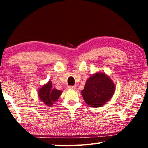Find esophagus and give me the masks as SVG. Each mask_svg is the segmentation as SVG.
Returning a JSON list of instances; mask_svg holds the SVG:
<instances>
[{"instance_id": "obj_1", "label": "esophagus", "mask_w": 148, "mask_h": 148, "mask_svg": "<svg viewBox=\"0 0 148 148\" xmlns=\"http://www.w3.org/2000/svg\"><path fill=\"white\" fill-rule=\"evenodd\" d=\"M69 89H76V86H69Z\"/></svg>"}]
</instances>
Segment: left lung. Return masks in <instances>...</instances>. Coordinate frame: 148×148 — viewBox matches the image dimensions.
I'll return each instance as SVG.
<instances>
[{
	"label": "left lung",
	"mask_w": 148,
	"mask_h": 148,
	"mask_svg": "<svg viewBox=\"0 0 148 148\" xmlns=\"http://www.w3.org/2000/svg\"><path fill=\"white\" fill-rule=\"evenodd\" d=\"M116 85L104 72H97L86 81L81 94L89 106L101 107L113 97Z\"/></svg>",
	"instance_id": "obj_1"
}]
</instances>
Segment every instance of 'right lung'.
I'll use <instances>...</instances> for the list:
<instances>
[{
    "instance_id": "obj_1",
    "label": "right lung",
    "mask_w": 148,
    "mask_h": 148,
    "mask_svg": "<svg viewBox=\"0 0 148 148\" xmlns=\"http://www.w3.org/2000/svg\"><path fill=\"white\" fill-rule=\"evenodd\" d=\"M62 94V91L52 88L51 81H48L46 84L40 87L38 91V97L46 106H52L55 102L58 101Z\"/></svg>"
}]
</instances>
